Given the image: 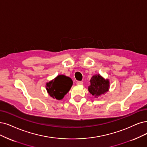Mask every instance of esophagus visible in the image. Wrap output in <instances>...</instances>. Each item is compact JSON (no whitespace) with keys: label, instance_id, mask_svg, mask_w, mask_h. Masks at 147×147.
I'll list each match as a JSON object with an SVG mask.
<instances>
[{"label":"esophagus","instance_id":"34e87169","mask_svg":"<svg viewBox=\"0 0 147 147\" xmlns=\"http://www.w3.org/2000/svg\"><path fill=\"white\" fill-rule=\"evenodd\" d=\"M76 84H77V85H83V82H82V81H77V82H76Z\"/></svg>","mask_w":147,"mask_h":147}]
</instances>
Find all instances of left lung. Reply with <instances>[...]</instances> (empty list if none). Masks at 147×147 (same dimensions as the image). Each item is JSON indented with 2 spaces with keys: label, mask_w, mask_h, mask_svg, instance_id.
Segmentation results:
<instances>
[{
  "label": "left lung",
  "mask_w": 147,
  "mask_h": 147,
  "mask_svg": "<svg viewBox=\"0 0 147 147\" xmlns=\"http://www.w3.org/2000/svg\"><path fill=\"white\" fill-rule=\"evenodd\" d=\"M90 82L91 84L88 86V91L95 97L104 94L109 90V80L105 79L100 74L92 76Z\"/></svg>",
  "instance_id": "1"
}]
</instances>
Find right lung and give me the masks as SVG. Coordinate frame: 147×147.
I'll use <instances>...</instances> for the list:
<instances>
[{
	"instance_id": "right-lung-1",
	"label": "right lung",
	"mask_w": 147,
	"mask_h": 147,
	"mask_svg": "<svg viewBox=\"0 0 147 147\" xmlns=\"http://www.w3.org/2000/svg\"><path fill=\"white\" fill-rule=\"evenodd\" d=\"M73 80L65 75H59L50 82L47 83L46 89L48 94L53 99L61 100L69 91Z\"/></svg>"
}]
</instances>
